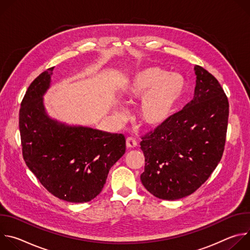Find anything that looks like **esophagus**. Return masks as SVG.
Here are the masks:
<instances>
[{"label": "esophagus", "mask_w": 250, "mask_h": 250, "mask_svg": "<svg viewBox=\"0 0 250 250\" xmlns=\"http://www.w3.org/2000/svg\"><path fill=\"white\" fill-rule=\"evenodd\" d=\"M137 146V141L132 138V137H127L126 138V147L128 149H132V148H135Z\"/></svg>", "instance_id": "34e87169"}]
</instances>
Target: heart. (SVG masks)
<instances>
[{
  "mask_svg": "<svg viewBox=\"0 0 250 250\" xmlns=\"http://www.w3.org/2000/svg\"><path fill=\"white\" fill-rule=\"evenodd\" d=\"M187 89L185 78L178 73H169L158 66H149L135 72L125 87L126 101L134 104L138 101V117L148 127L156 128L166 124L174 115ZM115 115L124 116L120 106Z\"/></svg>",
  "mask_w": 250,
  "mask_h": 250,
  "instance_id": "1",
  "label": "heart"
}]
</instances>
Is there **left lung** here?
<instances>
[{
	"mask_svg": "<svg viewBox=\"0 0 250 250\" xmlns=\"http://www.w3.org/2000/svg\"><path fill=\"white\" fill-rule=\"evenodd\" d=\"M194 70L193 100L140 142L146 157L141 183L162 200H179L194 193L208 180L224 153L228 98L207 70L198 65Z\"/></svg>",
	"mask_w": 250,
	"mask_h": 250,
	"instance_id": "1",
	"label": "left lung"
}]
</instances>
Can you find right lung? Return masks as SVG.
<instances>
[{"mask_svg": "<svg viewBox=\"0 0 250 250\" xmlns=\"http://www.w3.org/2000/svg\"><path fill=\"white\" fill-rule=\"evenodd\" d=\"M53 67L29 85L20 110L22 156L29 170L53 196L86 203L102 191L111 167L125 154V138L52 119L43 96Z\"/></svg>", "mask_w": 250, "mask_h": 250, "instance_id": "right-lung-1", "label": "right lung"}]
</instances>
